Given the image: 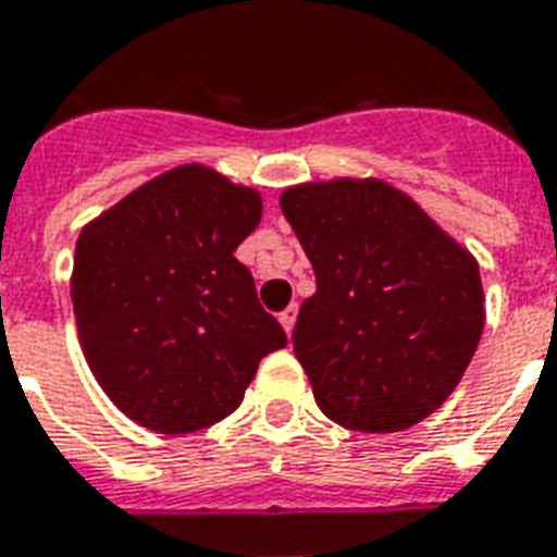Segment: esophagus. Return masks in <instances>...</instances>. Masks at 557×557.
I'll use <instances>...</instances> for the list:
<instances>
[{
    "instance_id": "1",
    "label": "esophagus",
    "mask_w": 557,
    "mask_h": 557,
    "mask_svg": "<svg viewBox=\"0 0 557 557\" xmlns=\"http://www.w3.org/2000/svg\"><path fill=\"white\" fill-rule=\"evenodd\" d=\"M295 321H297V304H292L288 309H283L280 312V323H283V330L292 335V330H295Z\"/></svg>"
}]
</instances>
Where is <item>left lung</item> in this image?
<instances>
[{"instance_id":"8db88e82","label":"left lung","mask_w":557,"mask_h":557,"mask_svg":"<svg viewBox=\"0 0 557 557\" xmlns=\"http://www.w3.org/2000/svg\"><path fill=\"white\" fill-rule=\"evenodd\" d=\"M280 208L318 283L292 332L318 407L349 431L422 422L454 393L483 335L476 260L375 178L288 187Z\"/></svg>"}]
</instances>
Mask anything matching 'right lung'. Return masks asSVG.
<instances>
[{
  "mask_svg": "<svg viewBox=\"0 0 557 557\" xmlns=\"http://www.w3.org/2000/svg\"><path fill=\"white\" fill-rule=\"evenodd\" d=\"M260 216L257 193L185 164L83 227L72 271L83 356L133 422L210 428L243 405L262 358L286 347L234 257Z\"/></svg>",
  "mask_w": 557,
  "mask_h": 557,
  "instance_id": "add662e5",
  "label": "right lung"
}]
</instances>
